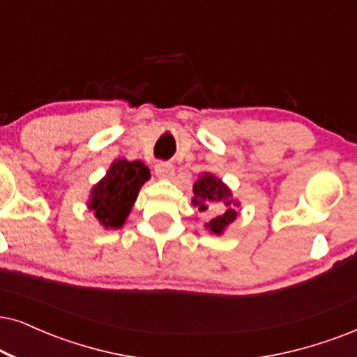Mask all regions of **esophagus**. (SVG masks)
<instances>
[{
	"instance_id": "1",
	"label": "esophagus",
	"mask_w": 357,
	"mask_h": 357,
	"mask_svg": "<svg viewBox=\"0 0 357 357\" xmlns=\"http://www.w3.org/2000/svg\"><path fill=\"white\" fill-rule=\"evenodd\" d=\"M155 173L161 179H171L174 176V166L171 163H166V161H160L155 166Z\"/></svg>"
}]
</instances>
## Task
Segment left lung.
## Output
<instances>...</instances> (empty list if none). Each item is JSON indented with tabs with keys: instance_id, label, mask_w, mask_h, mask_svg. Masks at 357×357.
Wrapping results in <instances>:
<instances>
[{
	"instance_id": "8db88e82",
	"label": "left lung",
	"mask_w": 357,
	"mask_h": 357,
	"mask_svg": "<svg viewBox=\"0 0 357 357\" xmlns=\"http://www.w3.org/2000/svg\"><path fill=\"white\" fill-rule=\"evenodd\" d=\"M192 192V204L197 206V209L201 212L211 211L218 214L206 224L209 232L220 236L225 227H229L237 219L238 202L234 199L232 191L222 179L215 178L211 173H202L194 183Z\"/></svg>"
}]
</instances>
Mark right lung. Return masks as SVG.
<instances>
[{"label":"right lung","instance_id":"obj_1","mask_svg":"<svg viewBox=\"0 0 357 357\" xmlns=\"http://www.w3.org/2000/svg\"><path fill=\"white\" fill-rule=\"evenodd\" d=\"M150 176V169L142 161L115 160L90 191L89 209L93 211V215L105 229H120Z\"/></svg>","mask_w":357,"mask_h":357}]
</instances>
